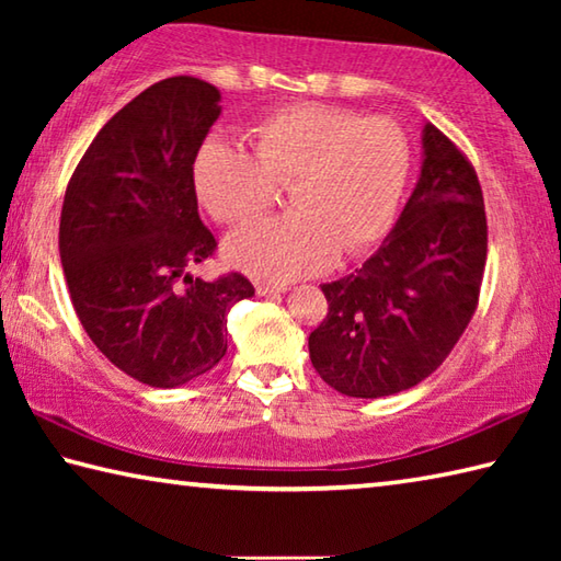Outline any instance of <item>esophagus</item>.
<instances>
[{
	"mask_svg": "<svg viewBox=\"0 0 561 561\" xmlns=\"http://www.w3.org/2000/svg\"><path fill=\"white\" fill-rule=\"evenodd\" d=\"M254 289H257L260 297H272V294L287 291V287H284V284H272V282H254Z\"/></svg>",
	"mask_w": 561,
	"mask_h": 561,
	"instance_id": "esophagus-1",
	"label": "esophagus"
}]
</instances>
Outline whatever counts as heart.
<instances>
[{
  "mask_svg": "<svg viewBox=\"0 0 561 561\" xmlns=\"http://www.w3.org/2000/svg\"><path fill=\"white\" fill-rule=\"evenodd\" d=\"M247 144L250 153L205 140L193 163L197 201L217 222L242 225L291 185L294 213L234 232L225 244L234 267L272 282L307 277L393 230L413 168L411 140L396 121L287 103L254 121Z\"/></svg>",
  "mask_w": 561,
  "mask_h": 561,
  "instance_id": "obj_1",
  "label": "heart"
}]
</instances>
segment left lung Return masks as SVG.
<instances>
[{"label":"left lung","mask_w":561,"mask_h":561,"mask_svg":"<svg viewBox=\"0 0 561 561\" xmlns=\"http://www.w3.org/2000/svg\"><path fill=\"white\" fill-rule=\"evenodd\" d=\"M421 180L364 267L321 284L329 311L309 334L317 374L334 391L383 398L438 368L478 309L488 217L468 156L428 123Z\"/></svg>","instance_id":"left-lung-1"}]
</instances>
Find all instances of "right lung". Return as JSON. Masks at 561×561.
Masks as SVG:
<instances>
[{
    "mask_svg": "<svg viewBox=\"0 0 561 561\" xmlns=\"http://www.w3.org/2000/svg\"><path fill=\"white\" fill-rule=\"evenodd\" d=\"M217 103L220 91L195 76L153 83L99 130L64 195L59 254L76 317L146 386H183L220 364L227 311L254 294L240 272L187 274L217 250L193 183Z\"/></svg>",
    "mask_w": 561,
    "mask_h": 561,
    "instance_id": "1",
    "label": "right lung"
}]
</instances>
